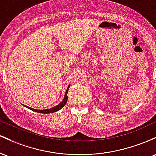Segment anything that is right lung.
I'll list each match as a JSON object with an SVG mask.
<instances>
[{"mask_svg": "<svg viewBox=\"0 0 156 156\" xmlns=\"http://www.w3.org/2000/svg\"><path fill=\"white\" fill-rule=\"evenodd\" d=\"M70 87V85L68 86V88L67 90H66V93H65V97H64V99H62V101H61L60 103H59L57 105H56L55 107H53V108H48V109H44V110H38V109H34V108H30V107H28L26 105H24L26 107V108H27L29 110H31L32 111H34V112H37V113H55V112H57L59 111L60 109H62L63 107L66 105V102H67V100H68V92H69V89Z\"/></svg>", "mask_w": 156, "mask_h": 156, "instance_id": "1", "label": "right lung"}]
</instances>
